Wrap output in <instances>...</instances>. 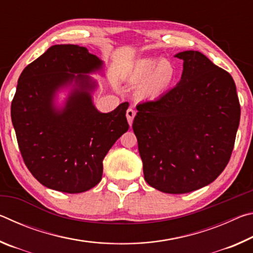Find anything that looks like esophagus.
<instances>
[{"mask_svg":"<svg viewBox=\"0 0 253 253\" xmlns=\"http://www.w3.org/2000/svg\"><path fill=\"white\" fill-rule=\"evenodd\" d=\"M135 110L131 109V108H128L127 111H126V117H127V121H128V124H129V126L132 125V121H134V117H135Z\"/></svg>","mask_w":253,"mask_h":253,"instance_id":"1","label":"esophagus"}]
</instances>
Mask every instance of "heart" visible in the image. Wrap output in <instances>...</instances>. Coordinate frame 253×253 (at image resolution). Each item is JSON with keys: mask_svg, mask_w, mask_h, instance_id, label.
I'll return each instance as SVG.
<instances>
[{"mask_svg": "<svg viewBox=\"0 0 253 253\" xmlns=\"http://www.w3.org/2000/svg\"><path fill=\"white\" fill-rule=\"evenodd\" d=\"M176 78V68L169 60L145 58L137 61L129 71V80L139 84L137 93L144 99H154L169 89Z\"/></svg>", "mask_w": 253, "mask_h": 253, "instance_id": "b5f03b06", "label": "heart"}]
</instances>
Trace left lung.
Returning <instances> with one entry per match:
<instances>
[{
  "instance_id": "obj_1",
  "label": "left lung",
  "mask_w": 253,
  "mask_h": 253,
  "mask_svg": "<svg viewBox=\"0 0 253 253\" xmlns=\"http://www.w3.org/2000/svg\"><path fill=\"white\" fill-rule=\"evenodd\" d=\"M175 57L183 60L181 80L158 99L136 106L132 129L146 182L164 193L183 194L223 172L241 110L229 72L199 51Z\"/></svg>"
}]
</instances>
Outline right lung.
<instances>
[{
    "mask_svg": "<svg viewBox=\"0 0 253 253\" xmlns=\"http://www.w3.org/2000/svg\"><path fill=\"white\" fill-rule=\"evenodd\" d=\"M104 62L84 46L55 44L24 68L11 105V118L23 161L45 187L83 193L102 176V161L129 128L128 102L100 113L92 101L98 87L90 74ZM68 88L64 106L57 92Z\"/></svg>",
    "mask_w": 253,
    "mask_h": 253,
    "instance_id": "right-lung-1",
    "label": "right lung"
}]
</instances>
